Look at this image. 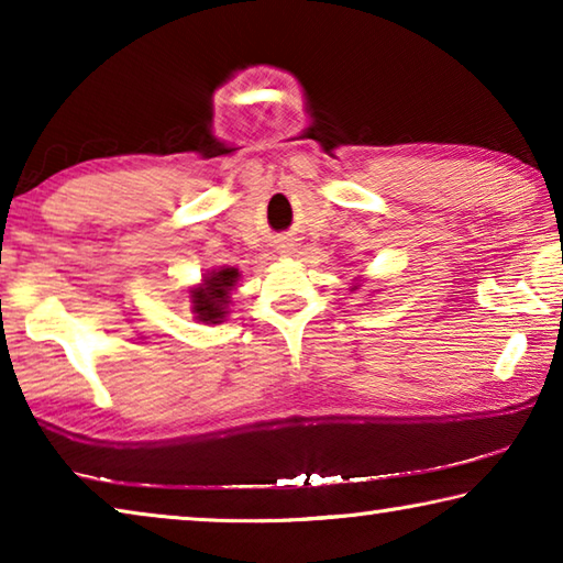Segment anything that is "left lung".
<instances>
[{"instance_id":"left-lung-1","label":"left lung","mask_w":563,"mask_h":563,"mask_svg":"<svg viewBox=\"0 0 563 563\" xmlns=\"http://www.w3.org/2000/svg\"><path fill=\"white\" fill-rule=\"evenodd\" d=\"M355 288H357V285H355Z\"/></svg>"}]
</instances>
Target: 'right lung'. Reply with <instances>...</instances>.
<instances>
[{
  "instance_id": "right-lung-1",
  "label": "right lung",
  "mask_w": 563,
  "mask_h": 563,
  "mask_svg": "<svg viewBox=\"0 0 563 563\" xmlns=\"http://www.w3.org/2000/svg\"><path fill=\"white\" fill-rule=\"evenodd\" d=\"M235 283H238L235 268H221V271L208 273L203 283L190 290V302H194L196 318L201 322H213V325L216 322H223Z\"/></svg>"
}]
</instances>
